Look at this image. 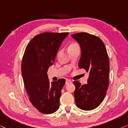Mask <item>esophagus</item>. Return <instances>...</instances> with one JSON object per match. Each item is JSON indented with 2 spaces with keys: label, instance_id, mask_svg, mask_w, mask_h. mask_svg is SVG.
Returning <instances> with one entry per match:
<instances>
[{
  "label": "esophagus",
  "instance_id": "34e87169",
  "mask_svg": "<svg viewBox=\"0 0 128 128\" xmlns=\"http://www.w3.org/2000/svg\"><path fill=\"white\" fill-rule=\"evenodd\" d=\"M72 81L71 80H66V83H65V84H70V83H72Z\"/></svg>",
  "mask_w": 128,
  "mask_h": 128
}]
</instances>
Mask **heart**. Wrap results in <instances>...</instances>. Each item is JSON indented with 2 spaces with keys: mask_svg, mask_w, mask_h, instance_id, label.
I'll list each match as a JSON object with an SVG mask.
<instances>
[{
  "mask_svg": "<svg viewBox=\"0 0 128 128\" xmlns=\"http://www.w3.org/2000/svg\"><path fill=\"white\" fill-rule=\"evenodd\" d=\"M77 46H78V45L77 44H71L70 45L69 47H68V48H75V47H77Z\"/></svg>",
  "mask_w": 128,
  "mask_h": 128,
  "instance_id": "heart-1",
  "label": "heart"
}]
</instances>
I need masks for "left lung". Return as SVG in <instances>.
<instances>
[{"label": "left lung", "instance_id": "8db88e82", "mask_svg": "<svg viewBox=\"0 0 128 128\" xmlns=\"http://www.w3.org/2000/svg\"><path fill=\"white\" fill-rule=\"evenodd\" d=\"M80 44L81 56L78 67L89 72L88 84L81 85L78 80L74 96L76 106L84 110L97 108L106 94L109 86V60L102 40L98 36L87 32L72 34Z\"/></svg>", "mask_w": 128, "mask_h": 128}]
</instances>
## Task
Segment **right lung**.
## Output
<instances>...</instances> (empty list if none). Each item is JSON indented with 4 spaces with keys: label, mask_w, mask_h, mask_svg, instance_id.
I'll return each mask as SVG.
<instances>
[{
    "label": "right lung",
    "mask_w": 128,
    "mask_h": 128,
    "mask_svg": "<svg viewBox=\"0 0 128 128\" xmlns=\"http://www.w3.org/2000/svg\"><path fill=\"white\" fill-rule=\"evenodd\" d=\"M68 32H44L28 43L22 62V74L29 100L44 114H52L60 108L64 78L50 82L47 74Z\"/></svg>",
    "instance_id": "add662e5"
}]
</instances>
